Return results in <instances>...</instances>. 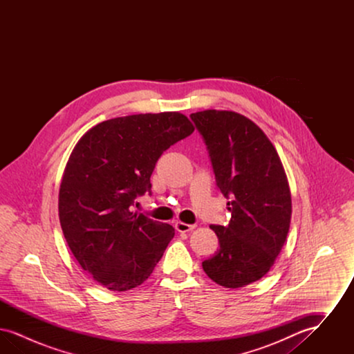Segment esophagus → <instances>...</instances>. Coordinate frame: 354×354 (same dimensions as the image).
<instances>
[{"label":"esophagus","instance_id":"1","mask_svg":"<svg viewBox=\"0 0 354 354\" xmlns=\"http://www.w3.org/2000/svg\"><path fill=\"white\" fill-rule=\"evenodd\" d=\"M175 228H176L178 232H189V231L195 230L196 225L195 224H187V223H183V221H176L175 223Z\"/></svg>","mask_w":354,"mask_h":354}]
</instances>
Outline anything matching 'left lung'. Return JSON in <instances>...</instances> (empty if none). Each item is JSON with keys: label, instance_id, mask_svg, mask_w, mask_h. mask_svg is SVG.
I'll use <instances>...</instances> for the list:
<instances>
[{"label": "left lung", "instance_id": "left-lung-1", "mask_svg": "<svg viewBox=\"0 0 354 354\" xmlns=\"http://www.w3.org/2000/svg\"><path fill=\"white\" fill-rule=\"evenodd\" d=\"M207 145L216 185L231 211L228 225H211L218 252L203 261L216 284L241 288L268 273L292 215L286 169L268 136L251 119L227 110L191 114Z\"/></svg>", "mask_w": 354, "mask_h": 354}]
</instances>
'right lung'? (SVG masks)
I'll use <instances>...</instances> for the list:
<instances>
[{"label": "right lung", "mask_w": 354, "mask_h": 354, "mask_svg": "<svg viewBox=\"0 0 354 354\" xmlns=\"http://www.w3.org/2000/svg\"><path fill=\"white\" fill-rule=\"evenodd\" d=\"M195 130L178 111L109 119L70 153L58 196L68 248L94 281L124 292L149 279L174 228L131 211L163 151Z\"/></svg>", "instance_id": "right-lung-1"}]
</instances>
